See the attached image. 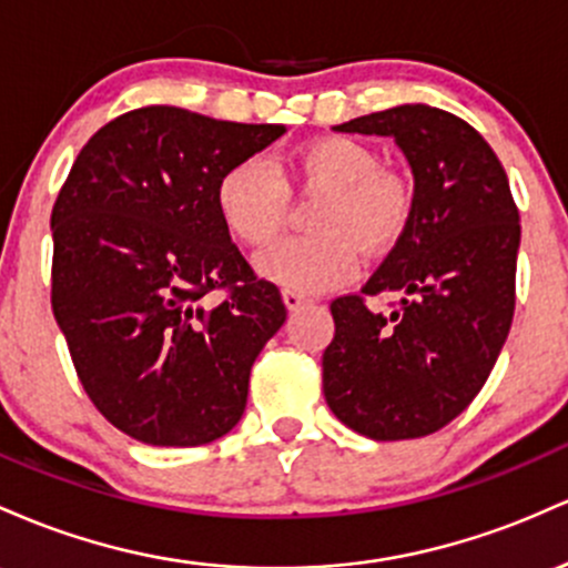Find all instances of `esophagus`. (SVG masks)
<instances>
[{"label":"esophagus","instance_id":"esophagus-1","mask_svg":"<svg viewBox=\"0 0 568 568\" xmlns=\"http://www.w3.org/2000/svg\"><path fill=\"white\" fill-rule=\"evenodd\" d=\"M282 295H284V303H286V308H290V311H301L303 305L314 303V301H311L308 295H303V292H295V290H284Z\"/></svg>","mask_w":568,"mask_h":568}]
</instances>
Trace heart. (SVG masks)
<instances>
[{
	"label": "heart",
	"instance_id": "heart-1",
	"mask_svg": "<svg viewBox=\"0 0 568 568\" xmlns=\"http://www.w3.org/2000/svg\"><path fill=\"white\" fill-rule=\"evenodd\" d=\"M295 169L303 182L329 190L314 214L318 233L267 246L257 257V271L286 290L314 295L359 271V246L384 252L405 233L413 187L399 171L381 165L373 146L348 136H324L301 146ZM216 209L235 239L263 246L282 231L290 187L267 158H244L216 182Z\"/></svg>",
	"mask_w": 568,
	"mask_h": 568
}]
</instances>
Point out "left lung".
I'll return each instance as SVG.
<instances>
[{
	"instance_id": "left-lung-1",
	"label": "left lung",
	"mask_w": 568,
	"mask_h": 568,
	"mask_svg": "<svg viewBox=\"0 0 568 568\" xmlns=\"http://www.w3.org/2000/svg\"><path fill=\"white\" fill-rule=\"evenodd\" d=\"M335 131L394 139L413 171V214L362 286L365 295H399L397 308L369 311L359 295L329 305L324 399L369 439L432 435L473 403L507 341L518 206L499 158L456 114L403 104Z\"/></svg>"
}]
</instances>
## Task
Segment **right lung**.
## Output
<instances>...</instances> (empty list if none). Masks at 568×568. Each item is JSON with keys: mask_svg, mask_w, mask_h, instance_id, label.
<instances>
[{"mask_svg": "<svg viewBox=\"0 0 568 568\" xmlns=\"http://www.w3.org/2000/svg\"><path fill=\"white\" fill-rule=\"evenodd\" d=\"M284 133L144 106L95 131L69 171L50 216L53 314L88 397L139 443L206 445L244 416L286 308L231 241L216 182ZM216 288L229 295L212 304Z\"/></svg>", "mask_w": 568, "mask_h": 568, "instance_id": "1", "label": "right lung"}]
</instances>
